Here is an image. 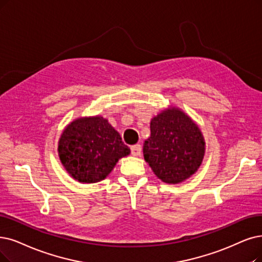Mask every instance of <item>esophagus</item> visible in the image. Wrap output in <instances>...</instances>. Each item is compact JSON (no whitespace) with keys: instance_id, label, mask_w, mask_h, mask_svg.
<instances>
[{"instance_id":"esophagus-1","label":"esophagus","mask_w":262,"mask_h":262,"mask_svg":"<svg viewBox=\"0 0 262 262\" xmlns=\"http://www.w3.org/2000/svg\"><path fill=\"white\" fill-rule=\"evenodd\" d=\"M130 149H131V154H132L133 156H140V155L142 154V147H141L140 144L131 146Z\"/></svg>"}]
</instances>
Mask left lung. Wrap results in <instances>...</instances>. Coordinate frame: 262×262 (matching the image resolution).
I'll return each instance as SVG.
<instances>
[{
  "mask_svg": "<svg viewBox=\"0 0 262 262\" xmlns=\"http://www.w3.org/2000/svg\"><path fill=\"white\" fill-rule=\"evenodd\" d=\"M204 140L198 125L177 108L151 119L150 137L144 143V159L164 183L177 184L190 177L204 156Z\"/></svg>",
  "mask_w": 262,
  "mask_h": 262,
  "instance_id": "8db88e82",
  "label": "left lung"
}]
</instances>
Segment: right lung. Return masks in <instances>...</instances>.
Segmentation results:
<instances>
[{"instance_id":"add662e5","label":"right lung","mask_w":262,"mask_h":262,"mask_svg":"<svg viewBox=\"0 0 262 262\" xmlns=\"http://www.w3.org/2000/svg\"><path fill=\"white\" fill-rule=\"evenodd\" d=\"M59 157L73 179L98 183L112 172L117 161L130 154L119 133L103 117L79 118L61 135Z\"/></svg>"}]
</instances>
